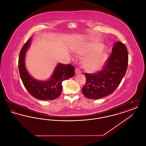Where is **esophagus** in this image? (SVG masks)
Segmentation results:
<instances>
[{
    "label": "esophagus",
    "mask_w": 146,
    "mask_h": 146,
    "mask_svg": "<svg viewBox=\"0 0 146 146\" xmlns=\"http://www.w3.org/2000/svg\"><path fill=\"white\" fill-rule=\"evenodd\" d=\"M75 72H76V74H78L81 73V70H80L79 68H76V70H75Z\"/></svg>",
    "instance_id": "1"
}]
</instances>
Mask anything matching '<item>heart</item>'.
Masks as SVG:
<instances>
[{"label":"heart","instance_id":"obj_1","mask_svg":"<svg viewBox=\"0 0 146 146\" xmlns=\"http://www.w3.org/2000/svg\"><path fill=\"white\" fill-rule=\"evenodd\" d=\"M104 45L96 42H83L76 49V52L81 55H86L83 59V66L89 72H95L104 64L107 54L102 51Z\"/></svg>","mask_w":146,"mask_h":146}]
</instances>
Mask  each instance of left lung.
<instances>
[{"label":"left lung","instance_id":"left-lung-1","mask_svg":"<svg viewBox=\"0 0 146 146\" xmlns=\"http://www.w3.org/2000/svg\"><path fill=\"white\" fill-rule=\"evenodd\" d=\"M127 64L128 53L125 44L115 42L102 70L92 74L84 73L86 78L82 88L84 95L97 100L112 94L125 76Z\"/></svg>","mask_w":146,"mask_h":146}]
</instances>
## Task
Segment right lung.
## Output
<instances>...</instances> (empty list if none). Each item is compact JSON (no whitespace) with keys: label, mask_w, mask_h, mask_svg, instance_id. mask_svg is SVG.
<instances>
[{"label":"right lung","mask_w":146,"mask_h":146,"mask_svg":"<svg viewBox=\"0 0 146 146\" xmlns=\"http://www.w3.org/2000/svg\"><path fill=\"white\" fill-rule=\"evenodd\" d=\"M31 38L21 49L19 59V69L21 80L28 92L40 100H53L59 97L62 90V83L74 76L75 68L72 64L58 63L51 78L47 81H39L28 74L25 66V54L31 44Z\"/></svg>","instance_id":"obj_1"}]
</instances>
